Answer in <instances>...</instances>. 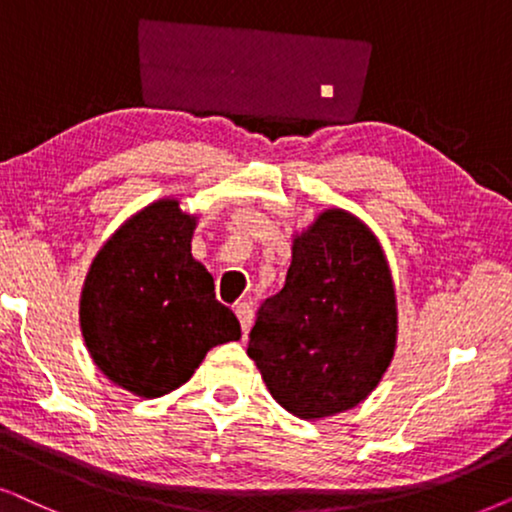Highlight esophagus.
Instances as JSON below:
<instances>
[{
  "label": "esophagus",
  "instance_id": "34e87169",
  "mask_svg": "<svg viewBox=\"0 0 512 512\" xmlns=\"http://www.w3.org/2000/svg\"><path fill=\"white\" fill-rule=\"evenodd\" d=\"M234 313H236L238 323H241L243 335H248V330H250V325H252V306L248 302H236L234 304Z\"/></svg>",
  "mask_w": 512,
  "mask_h": 512
}]
</instances>
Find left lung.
<instances>
[{
	"instance_id": "obj_1",
	"label": "left lung",
	"mask_w": 512,
	"mask_h": 512,
	"mask_svg": "<svg viewBox=\"0 0 512 512\" xmlns=\"http://www.w3.org/2000/svg\"><path fill=\"white\" fill-rule=\"evenodd\" d=\"M395 342L398 302L379 238L349 210H323L292 238L285 285L262 304L248 356L276 403L311 421L363 403Z\"/></svg>"
}]
</instances>
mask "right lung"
<instances>
[{"instance_id": "obj_1", "label": "right lung", "mask_w": 512, "mask_h": 512, "mask_svg": "<svg viewBox=\"0 0 512 512\" xmlns=\"http://www.w3.org/2000/svg\"><path fill=\"white\" fill-rule=\"evenodd\" d=\"M196 220L177 199L149 203L107 238L81 288V337L95 367L138 398L175 391L213 346L241 339L192 257Z\"/></svg>"}]
</instances>
